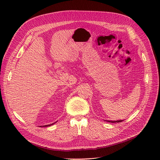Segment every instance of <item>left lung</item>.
<instances>
[{
    "label": "left lung",
    "mask_w": 160,
    "mask_h": 160,
    "mask_svg": "<svg viewBox=\"0 0 160 160\" xmlns=\"http://www.w3.org/2000/svg\"><path fill=\"white\" fill-rule=\"evenodd\" d=\"M106 121V120H105ZM107 122H113V123H115V122H121L122 121V120H119V121H106Z\"/></svg>",
    "instance_id": "8db88e82"
}]
</instances>
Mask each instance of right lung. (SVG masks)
<instances>
[{"mask_svg": "<svg viewBox=\"0 0 160 160\" xmlns=\"http://www.w3.org/2000/svg\"><path fill=\"white\" fill-rule=\"evenodd\" d=\"M55 122H54V123H52V124H47V125H44V126H42V127H49V126L53 125L54 124H55Z\"/></svg>", "mask_w": 160, "mask_h": 160, "instance_id": "right-lung-1", "label": "right lung"}]
</instances>
